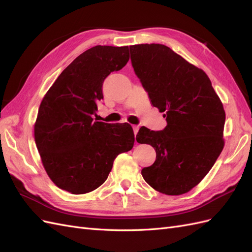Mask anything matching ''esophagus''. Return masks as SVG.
Masks as SVG:
<instances>
[{"label": "esophagus", "mask_w": 252, "mask_h": 252, "mask_svg": "<svg viewBox=\"0 0 252 252\" xmlns=\"http://www.w3.org/2000/svg\"><path fill=\"white\" fill-rule=\"evenodd\" d=\"M132 129H133V132H134V134H136V133H138V131H139V126L132 125Z\"/></svg>", "instance_id": "esophagus-1"}]
</instances>
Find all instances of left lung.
Returning <instances> with one entry per match:
<instances>
[{
    "instance_id": "8db88e82",
    "label": "left lung",
    "mask_w": 252,
    "mask_h": 252,
    "mask_svg": "<svg viewBox=\"0 0 252 252\" xmlns=\"http://www.w3.org/2000/svg\"><path fill=\"white\" fill-rule=\"evenodd\" d=\"M131 63L152 105L164 112L162 131L141 127L136 142L156 149L142 175L157 191L180 195L205 178L224 148L225 110L208 75L162 44L130 46Z\"/></svg>"
}]
</instances>
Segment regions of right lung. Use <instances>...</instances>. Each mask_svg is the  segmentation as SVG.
<instances>
[{"label":"right lung","instance_id":"add662e5","mask_svg":"<svg viewBox=\"0 0 252 252\" xmlns=\"http://www.w3.org/2000/svg\"><path fill=\"white\" fill-rule=\"evenodd\" d=\"M129 61L128 46L97 45L68 65L48 89L34 123V141L50 180L84 194L107 180L114 158L133 147L131 125L94 121L104 80Z\"/></svg>","mask_w":252,"mask_h":252}]
</instances>
